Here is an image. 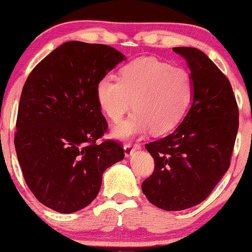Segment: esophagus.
Segmentation results:
<instances>
[{
	"mask_svg": "<svg viewBox=\"0 0 252 252\" xmlns=\"http://www.w3.org/2000/svg\"><path fill=\"white\" fill-rule=\"evenodd\" d=\"M140 148H141L140 143H135V144L134 143H126V144H124V155L128 158V156L131 154L134 150H137Z\"/></svg>",
	"mask_w": 252,
	"mask_h": 252,
	"instance_id": "esophagus-1",
	"label": "esophagus"
}]
</instances>
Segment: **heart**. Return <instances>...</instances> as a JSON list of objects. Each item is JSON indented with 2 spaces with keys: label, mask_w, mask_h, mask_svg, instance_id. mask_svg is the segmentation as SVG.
Returning a JSON list of instances; mask_svg holds the SVG:
<instances>
[{
  "label": "heart",
  "mask_w": 252,
  "mask_h": 252,
  "mask_svg": "<svg viewBox=\"0 0 252 252\" xmlns=\"http://www.w3.org/2000/svg\"><path fill=\"white\" fill-rule=\"evenodd\" d=\"M192 92V79L184 68L156 58H140L124 66L121 79L111 74L103 77L97 85V99L112 122H120L134 109L114 129L115 137L128 140L149 129L156 134L172 130L186 112Z\"/></svg>",
  "instance_id": "b5f03b06"
}]
</instances>
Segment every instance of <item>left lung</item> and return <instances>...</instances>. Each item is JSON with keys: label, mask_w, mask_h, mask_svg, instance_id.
Instances as JSON below:
<instances>
[{"label": "left lung", "mask_w": 252, "mask_h": 252, "mask_svg": "<svg viewBox=\"0 0 252 252\" xmlns=\"http://www.w3.org/2000/svg\"><path fill=\"white\" fill-rule=\"evenodd\" d=\"M186 60L192 104L174 131L146 144L155 168L143 181L158 209L181 211L204 201L230 167L238 131V106L224 73L200 50L174 47Z\"/></svg>", "instance_id": "1"}]
</instances>
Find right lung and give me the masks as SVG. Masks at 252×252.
<instances>
[{"label": "right lung", "instance_id": "add662e5", "mask_svg": "<svg viewBox=\"0 0 252 252\" xmlns=\"http://www.w3.org/2000/svg\"><path fill=\"white\" fill-rule=\"evenodd\" d=\"M124 54L100 43H63L26 80L16 120L15 149L35 198L60 213L96 198L106 168L124 158L121 143H97L108 129L97 85Z\"/></svg>", "mask_w": 252, "mask_h": 252}]
</instances>
